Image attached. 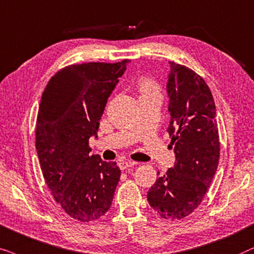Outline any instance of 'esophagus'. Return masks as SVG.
<instances>
[{
  "mask_svg": "<svg viewBox=\"0 0 254 254\" xmlns=\"http://www.w3.org/2000/svg\"><path fill=\"white\" fill-rule=\"evenodd\" d=\"M118 165H120V168H121V170H127V168L134 166V165H136V162L124 160V161H121L120 164H118Z\"/></svg>",
  "mask_w": 254,
  "mask_h": 254,
  "instance_id": "obj_1",
  "label": "esophagus"
}]
</instances>
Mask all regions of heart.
<instances>
[{"mask_svg": "<svg viewBox=\"0 0 254 254\" xmlns=\"http://www.w3.org/2000/svg\"><path fill=\"white\" fill-rule=\"evenodd\" d=\"M138 89L140 92V96L153 95V94H160V88L159 84L151 77H141L138 81Z\"/></svg>", "mask_w": 254, "mask_h": 254, "instance_id": "1", "label": "heart"}]
</instances>
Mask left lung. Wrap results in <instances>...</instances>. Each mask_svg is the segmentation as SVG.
Listing matches in <instances>:
<instances>
[{"mask_svg":"<svg viewBox=\"0 0 254 254\" xmlns=\"http://www.w3.org/2000/svg\"><path fill=\"white\" fill-rule=\"evenodd\" d=\"M167 94L170 147L174 167L155 180L147 201L165 219L190 215L203 200L217 171L219 137L216 107L205 81L194 70L170 62Z\"/></svg>","mask_w":254,"mask_h":254,"instance_id":"8db88e82","label":"left lung"}]
</instances>
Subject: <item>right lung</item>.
Here are the masks:
<instances>
[{"label":"right lung","instance_id":"obj_1","mask_svg":"<svg viewBox=\"0 0 254 254\" xmlns=\"http://www.w3.org/2000/svg\"><path fill=\"white\" fill-rule=\"evenodd\" d=\"M127 60L70 65L51 77L40 100L36 148L43 177L54 200L80 222L110 209L121 177L116 162L90 154L108 97Z\"/></svg>","mask_w":254,"mask_h":254}]
</instances>
